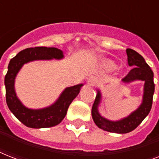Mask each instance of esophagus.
<instances>
[{"label":"esophagus","mask_w":159,"mask_h":159,"mask_svg":"<svg viewBox=\"0 0 159 159\" xmlns=\"http://www.w3.org/2000/svg\"><path fill=\"white\" fill-rule=\"evenodd\" d=\"M98 79H97V77H90L89 78H88V80H87V82L89 83L91 86H96V85L98 83Z\"/></svg>","instance_id":"esophagus-1"}]
</instances>
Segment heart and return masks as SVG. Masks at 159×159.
Returning a JSON list of instances; mask_svg holds the SVG:
<instances>
[{"label": "heart", "instance_id": "heart-1", "mask_svg": "<svg viewBox=\"0 0 159 159\" xmlns=\"http://www.w3.org/2000/svg\"><path fill=\"white\" fill-rule=\"evenodd\" d=\"M107 66H108L111 69H114V68H116V65L114 64L113 62H107Z\"/></svg>", "mask_w": 159, "mask_h": 159}]
</instances>
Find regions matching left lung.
<instances>
[{"label":"left lung","mask_w":159,"mask_h":159,"mask_svg":"<svg viewBox=\"0 0 159 159\" xmlns=\"http://www.w3.org/2000/svg\"><path fill=\"white\" fill-rule=\"evenodd\" d=\"M126 53L128 57V64L129 67H132V69L122 79V82L129 83L136 80L143 81L144 87L143 101L139 108L133 111L129 116L120 120L112 121L104 118L99 113L98 106L102 100V94L99 90H97V97L92 108V119L100 129L111 133L126 134L134 130L148 116L153 104V97L154 93L153 71L147 64L144 58L136 51L131 48H127Z\"/></svg>","instance_id":"1"}]
</instances>
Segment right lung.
Listing matches in <instances>:
<instances>
[{
  "label": "right lung",
  "mask_w": 159,
  "mask_h": 159,
  "mask_svg": "<svg viewBox=\"0 0 159 159\" xmlns=\"http://www.w3.org/2000/svg\"><path fill=\"white\" fill-rule=\"evenodd\" d=\"M63 53L57 48L34 47L25 48L11 58L5 77L6 103L14 116L27 127L34 129L48 128L57 125L64 119L67 109L79 94L83 84L65 88L56 102L43 109H29L24 106L16 96L15 79L25 63L35 60L62 59Z\"/></svg>",
  "instance_id": "obj_1"
}]
</instances>
